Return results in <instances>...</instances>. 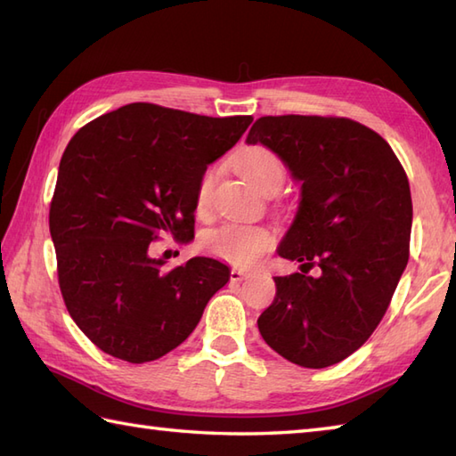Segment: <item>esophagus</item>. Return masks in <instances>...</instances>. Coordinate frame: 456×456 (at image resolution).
<instances>
[{
  "label": "esophagus",
  "instance_id": "obj_1",
  "mask_svg": "<svg viewBox=\"0 0 456 456\" xmlns=\"http://www.w3.org/2000/svg\"><path fill=\"white\" fill-rule=\"evenodd\" d=\"M248 276H250V274L245 273V270L231 268V282H240V280H245V278H248Z\"/></svg>",
  "mask_w": 456,
  "mask_h": 456
}]
</instances>
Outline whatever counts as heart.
<instances>
[{
	"label": "heart",
	"mask_w": 456,
	"mask_h": 456,
	"mask_svg": "<svg viewBox=\"0 0 456 456\" xmlns=\"http://www.w3.org/2000/svg\"><path fill=\"white\" fill-rule=\"evenodd\" d=\"M235 164L237 170L243 174L250 186L256 188L258 191L266 193L270 190H278L282 186V162H280V159L273 151L263 147V144L247 147L239 154ZM216 180V168L209 167L203 170L196 190L198 211H203L209 206ZM270 245H273V235H270V231L263 225H250V223L229 221L203 235V247H206L208 253L237 266L253 265L255 260H258L266 253Z\"/></svg>",
	"instance_id": "b5f03b06"
}]
</instances>
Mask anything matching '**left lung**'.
<instances>
[{
    "mask_svg": "<svg viewBox=\"0 0 456 456\" xmlns=\"http://www.w3.org/2000/svg\"><path fill=\"white\" fill-rule=\"evenodd\" d=\"M248 144H265L302 182L278 247L302 273L276 276L258 331L286 361L325 368L361 348L388 309L410 258L411 193L380 134L346 118L266 115ZM317 267L320 276L306 273Z\"/></svg>",
    "mask_w": 456,
    "mask_h": 456,
    "instance_id": "left-lung-1",
    "label": "left lung"
}]
</instances>
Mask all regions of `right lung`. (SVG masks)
Returning a JSON list of instances; mask_svg holds the SVG:
<instances>
[{
    "label": "right lung",
    "instance_id": "obj_1",
    "mask_svg": "<svg viewBox=\"0 0 456 456\" xmlns=\"http://www.w3.org/2000/svg\"><path fill=\"white\" fill-rule=\"evenodd\" d=\"M250 123V115L208 118L139 102L68 142L48 227L68 314L103 353L157 361L186 341L229 282L216 258L167 268L149 247L167 235L193 237L200 176Z\"/></svg>",
    "mask_w": 456,
    "mask_h": 456
}]
</instances>
